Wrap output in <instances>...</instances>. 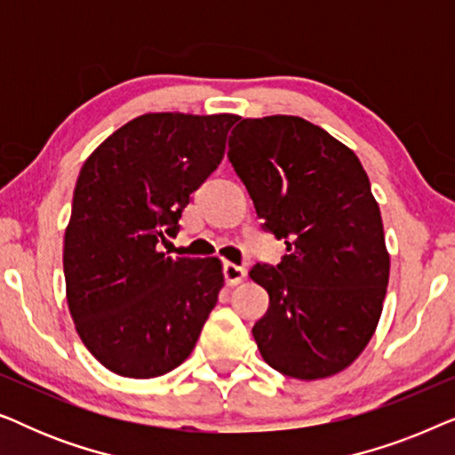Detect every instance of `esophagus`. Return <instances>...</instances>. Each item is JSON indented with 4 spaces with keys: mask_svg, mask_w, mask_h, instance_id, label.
I'll return each mask as SVG.
<instances>
[{
    "mask_svg": "<svg viewBox=\"0 0 455 455\" xmlns=\"http://www.w3.org/2000/svg\"><path fill=\"white\" fill-rule=\"evenodd\" d=\"M223 275H226L228 285H238L246 279V269L235 263H226L223 265Z\"/></svg>",
    "mask_w": 455,
    "mask_h": 455,
    "instance_id": "1",
    "label": "esophagus"
}]
</instances>
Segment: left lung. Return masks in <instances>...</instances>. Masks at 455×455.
I'll use <instances>...</instances> for the list:
<instances>
[{"instance_id":"left-lung-1","label":"left lung","mask_w":455,"mask_h":455,"mask_svg":"<svg viewBox=\"0 0 455 455\" xmlns=\"http://www.w3.org/2000/svg\"><path fill=\"white\" fill-rule=\"evenodd\" d=\"M228 157L265 229L288 248L277 267L248 273L269 294L252 327L260 356L302 381L338 375L375 333L389 282L381 211L363 164L298 116L240 120Z\"/></svg>"}]
</instances>
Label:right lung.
<instances>
[{
    "label": "right lung",
    "instance_id": "1",
    "mask_svg": "<svg viewBox=\"0 0 455 455\" xmlns=\"http://www.w3.org/2000/svg\"><path fill=\"white\" fill-rule=\"evenodd\" d=\"M238 116L134 117L86 157L64 235L68 308L105 369L170 372L195 350L223 288L217 257H167L190 195L220 165Z\"/></svg>",
    "mask_w": 455,
    "mask_h": 455
}]
</instances>
